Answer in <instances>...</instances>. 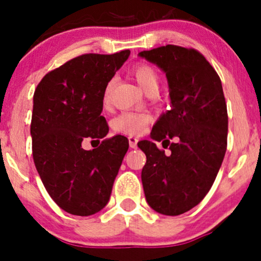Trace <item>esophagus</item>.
I'll list each match as a JSON object with an SVG mask.
<instances>
[{
  "mask_svg": "<svg viewBox=\"0 0 261 261\" xmlns=\"http://www.w3.org/2000/svg\"><path fill=\"white\" fill-rule=\"evenodd\" d=\"M138 141L139 139L135 138V136H128V144H130V147H133V149L138 146Z\"/></svg>",
  "mask_w": 261,
  "mask_h": 261,
  "instance_id": "1",
  "label": "esophagus"
}]
</instances>
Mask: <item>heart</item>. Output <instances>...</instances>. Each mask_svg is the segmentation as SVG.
Returning a JSON list of instances; mask_svg holds the SVG:
<instances>
[{
  "label": "heart",
  "mask_w": 261,
  "mask_h": 261,
  "mask_svg": "<svg viewBox=\"0 0 261 261\" xmlns=\"http://www.w3.org/2000/svg\"><path fill=\"white\" fill-rule=\"evenodd\" d=\"M131 74L138 82L139 86L147 94H155L159 91L160 77L156 70L151 65L145 63H139L131 69ZM112 82H110L103 91V103L107 105L110 101V89H111ZM151 121V116L147 112H133L125 111L115 118L112 125L118 133L128 134V135H139L144 131L147 123Z\"/></svg>",
  "instance_id": "obj_1"
}]
</instances>
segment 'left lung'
Listing matches in <instances>:
<instances>
[{
    "mask_svg": "<svg viewBox=\"0 0 261 261\" xmlns=\"http://www.w3.org/2000/svg\"><path fill=\"white\" fill-rule=\"evenodd\" d=\"M139 55L164 70L172 101L151 130V138L169 151L149 140L138 144L146 155L144 193L154 211L178 216L206 197L223 162L228 117L222 84L196 49L165 45Z\"/></svg>",
    "mask_w": 261,
    "mask_h": 261,
    "instance_id": "1",
    "label": "left lung"
}]
</instances>
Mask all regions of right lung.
<instances>
[{
	"label": "right lung",
	"mask_w": 261,
	"mask_h": 261,
	"mask_svg": "<svg viewBox=\"0 0 261 261\" xmlns=\"http://www.w3.org/2000/svg\"><path fill=\"white\" fill-rule=\"evenodd\" d=\"M130 50L83 54L44 75L34 93L30 134L36 170L53 201L65 212L91 216L109 202L128 149L125 136L109 133L103 91ZM102 139L84 150L83 140Z\"/></svg>",
	"instance_id": "add662e5"
}]
</instances>
